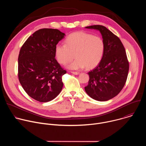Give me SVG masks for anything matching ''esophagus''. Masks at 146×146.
I'll return each mask as SVG.
<instances>
[{"label": "esophagus", "mask_w": 146, "mask_h": 146, "mask_svg": "<svg viewBox=\"0 0 146 146\" xmlns=\"http://www.w3.org/2000/svg\"><path fill=\"white\" fill-rule=\"evenodd\" d=\"M72 74H74L75 75H77V74H80V72H70Z\"/></svg>", "instance_id": "esophagus-1"}]
</instances>
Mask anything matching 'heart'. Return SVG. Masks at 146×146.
<instances>
[{"mask_svg": "<svg viewBox=\"0 0 146 146\" xmlns=\"http://www.w3.org/2000/svg\"><path fill=\"white\" fill-rule=\"evenodd\" d=\"M105 50L102 38L84 32L70 35L65 44H58L55 48V56L60 64L66 65L77 57L68 65L72 69L96 67L101 62Z\"/></svg>", "mask_w": 146, "mask_h": 146, "instance_id": "heart-1", "label": "heart"}]
</instances>
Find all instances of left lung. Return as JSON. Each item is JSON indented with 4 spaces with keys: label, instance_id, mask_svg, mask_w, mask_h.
Here are the masks:
<instances>
[{
    "label": "left lung",
    "instance_id": "1",
    "mask_svg": "<svg viewBox=\"0 0 146 146\" xmlns=\"http://www.w3.org/2000/svg\"><path fill=\"white\" fill-rule=\"evenodd\" d=\"M86 28L100 31L105 50L99 65L88 73L90 80L85 91L95 100L106 101L117 96L125 84L129 62L125 50L118 36L102 25Z\"/></svg>",
    "mask_w": 146,
    "mask_h": 146
}]
</instances>
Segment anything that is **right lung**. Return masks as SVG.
<instances>
[{
	"instance_id": "obj_1",
	"label": "right lung",
	"mask_w": 146,
	"mask_h": 146,
	"mask_svg": "<svg viewBox=\"0 0 146 146\" xmlns=\"http://www.w3.org/2000/svg\"><path fill=\"white\" fill-rule=\"evenodd\" d=\"M65 34L58 29H40L30 36L20 49L18 76L27 94L35 100L47 102L63 87L66 71L56 61L55 48Z\"/></svg>"
}]
</instances>
